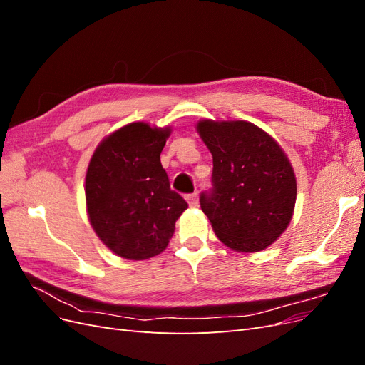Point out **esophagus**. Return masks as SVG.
<instances>
[{
	"instance_id": "esophagus-1",
	"label": "esophagus",
	"mask_w": 365,
	"mask_h": 365,
	"mask_svg": "<svg viewBox=\"0 0 365 365\" xmlns=\"http://www.w3.org/2000/svg\"><path fill=\"white\" fill-rule=\"evenodd\" d=\"M185 200H187V202H189V205H190V207H196V205H197V195H196V193L187 195V196H185Z\"/></svg>"
}]
</instances>
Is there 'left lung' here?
<instances>
[{"instance_id":"8db88e82","label":"left lung","mask_w":365,"mask_h":365,"mask_svg":"<svg viewBox=\"0 0 365 365\" xmlns=\"http://www.w3.org/2000/svg\"><path fill=\"white\" fill-rule=\"evenodd\" d=\"M213 155L212 189L200 196L216 236L236 251L269 247L289 225L297 182L288 157L248 121L197 123Z\"/></svg>"}]
</instances>
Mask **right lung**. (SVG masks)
<instances>
[{
  "instance_id": "1",
  "label": "right lung",
  "mask_w": 365,
  "mask_h": 365,
  "mask_svg": "<svg viewBox=\"0 0 365 365\" xmlns=\"http://www.w3.org/2000/svg\"><path fill=\"white\" fill-rule=\"evenodd\" d=\"M170 129L130 123L105 138L85 180L90 222L120 257L145 260L169 245L175 222L189 207L170 189L160 155Z\"/></svg>"
}]
</instances>
